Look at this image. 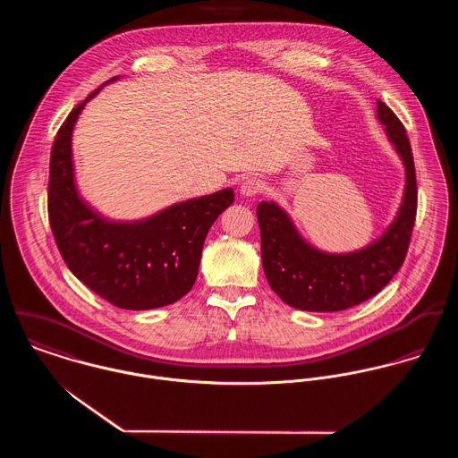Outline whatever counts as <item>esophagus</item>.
I'll use <instances>...</instances> for the list:
<instances>
[{"instance_id": "1", "label": "esophagus", "mask_w": 458, "mask_h": 458, "mask_svg": "<svg viewBox=\"0 0 458 458\" xmlns=\"http://www.w3.org/2000/svg\"><path fill=\"white\" fill-rule=\"evenodd\" d=\"M262 191V182L254 178V176H249L245 178L242 183H240V194L245 197L258 196Z\"/></svg>"}]
</instances>
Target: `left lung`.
Returning <instances> with one entry per match:
<instances>
[{
    "label": "left lung",
    "mask_w": 458,
    "mask_h": 458,
    "mask_svg": "<svg viewBox=\"0 0 458 458\" xmlns=\"http://www.w3.org/2000/svg\"><path fill=\"white\" fill-rule=\"evenodd\" d=\"M376 116L402 160L405 183L390 225L369 245L351 252H325L301 236L291 215L275 200L258 204L262 267L271 289L289 307L338 312L360 305L376 296L405 259L418 199L412 151L403 125L381 100Z\"/></svg>",
    "instance_id": "obj_1"
}]
</instances>
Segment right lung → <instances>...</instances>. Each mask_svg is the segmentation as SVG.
Wrapping results in <instances>:
<instances>
[{
  "instance_id": "right-lung-1",
  "label": "right lung",
  "mask_w": 458,
  "mask_h": 458,
  "mask_svg": "<svg viewBox=\"0 0 458 458\" xmlns=\"http://www.w3.org/2000/svg\"><path fill=\"white\" fill-rule=\"evenodd\" d=\"M102 88L68 114L55 139L47 194L51 229L66 266L93 293L125 310L160 309L192 289L206 234L234 202V192L229 187L187 199L137 220H114L95 209L77 187L72 135L84 106Z\"/></svg>"
}]
</instances>
